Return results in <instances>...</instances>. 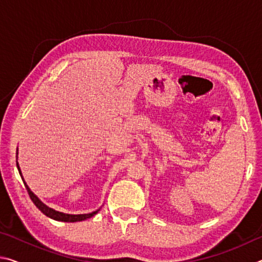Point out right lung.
<instances>
[{
	"instance_id": "right-lung-1",
	"label": "right lung",
	"mask_w": 262,
	"mask_h": 262,
	"mask_svg": "<svg viewBox=\"0 0 262 262\" xmlns=\"http://www.w3.org/2000/svg\"><path fill=\"white\" fill-rule=\"evenodd\" d=\"M17 168H18L19 174H20V177H21V179H23V183H24V185H25L26 190H28V193H29V195H30L31 200H32V202L34 203L35 207H37L38 209L42 212V214H45L47 217H50V219H53V220H55V221H61V222H79V221H84V220L90 219V217L95 216V215L97 214V212L99 211V209H98V210H96V211L90 212V214L72 215V214H64V212H60V211H56V210H54V209H52V208L47 207V206L45 205V203H42L40 200H39L37 195H34V193L32 192V190L30 189L29 186L26 185V183L24 181L23 176H21V172H20V168H19L18 163H17Z\"/></svg>"
}]
</instances>
